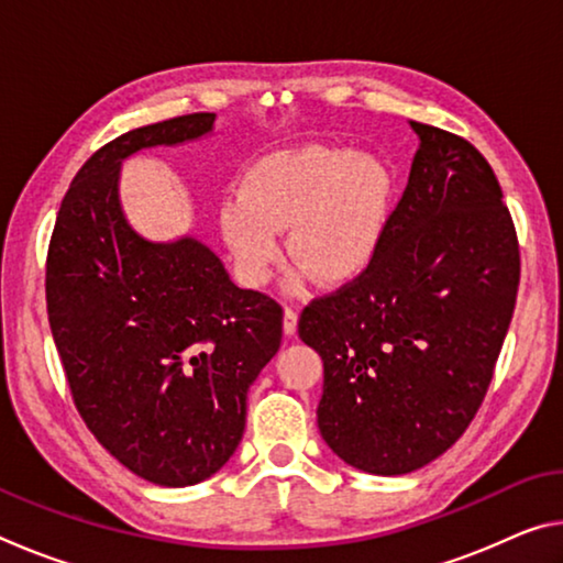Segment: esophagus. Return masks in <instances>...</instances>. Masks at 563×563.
Here are the masks:
<instances>
[{
    "label": "esophagus",
    "mask_w": 563,
    "mask_h": 563,
    "mask_svg": "<svg viewBox=\"0 0 563 563\" xmlns=\"http://www.w3.org/2000/svg\"><path fill=\"white\" fill-rule=\"evenodd\" d=\"M295 330H298V312L292 308H285L283 312V332L285 335H295Z\"/></svg>",
    "instance_id": "1"
}]
</instances>
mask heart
<instances>
[{
	"label": "heart",
	"mask_w": 563,
	"mask_h": 563,
	"mask_svg": "<svg viewBox=\"0 0 563 563\" xmlns=\"http://www.w3.org/2000/svg\"><path fill=\"white\" fill-rule=\"evenodd\" d=\"M395 176L383 158L342 146H302L261 158L241 194L218 206V228L235 275L247 288L268 283L288 251L322 285H340L367 268L393 213Z\"/></svg>",
	"instance_id": "obj_1"
}]
</instances>
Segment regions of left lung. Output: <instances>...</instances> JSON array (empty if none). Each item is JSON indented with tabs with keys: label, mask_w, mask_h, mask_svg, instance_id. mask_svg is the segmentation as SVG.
<instances>
[{
	"label": "left lung",
	"mask_w": 563,
	"mask_h": 563,
	"mask_svg": "<svg viewBox=\"0 0 563 563\" xmlns=\"http://www.w3.org/2000/svg\"><path fill=\"white\" fill-rule=\"evenodd\" d=\"M419 148L373 263L302 310L325 367L318 427L342 462L407 474L479 409L519 290V241L499 180L456 133L412 121Z\"/></svg>",
	"instance_id": "8db88e82"
}]
</instances>
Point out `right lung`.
I'll list each match as a JSON object with an SVG mask.
<instances>
[{"instance_id": "right-lung-1", "label": "right lung", "mask_w": 563, "mask_h": 563, "mask_svg": "<svg viewBox=\"0 0 563 563\" xmlns=\"http://www.w3.org/2000/svg\"><path fill=\"white\" fill-rule=\"evenodd\" d=\"M216 113L133 129L66 190L46 255V312L74 405L141 479L190 487L231 460L245 399L283 340V308L243 290L196 238L151 243L119 203L121 161L213 131Z\"/></svg>"}]
</instances>
